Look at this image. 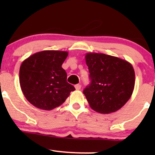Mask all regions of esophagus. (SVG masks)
Here are the masks:
<instances>
[{
	"label": "esophagus",
	"instance_id": "34e87169",
	"mask_svg": "<svg viewBox=\"0 0 155 155\" xmlns=\"http://www.w3.org/2000/svg\"><path fill=\"white\" fill-rule=\"evenodd\" d=\"M75 88H76V90H80V89H81V85H79V84H78V85H75Z\"/></svg>",
	"mask_w": 155,
	"mask_h": 155
}]
</instances>
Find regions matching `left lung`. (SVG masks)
I'll return each instance as SVG.
<instances>
[{
  "label": "left lung",
  "mask_w": 155,
  "mask_h": 155,
  "mask_svg": "<svg viewBox=\"0 0 155 155\" xmlns=\"http://www.w3.org/2000/svg\"><path fill=\"white\" fill-rule=\"evenodd\" d=\"M91 84L84 90L90 107L101 114L121 109L132 95L135 85V72L125 60L103 54H85Z\"/></svg>",
  "instance_id": "obj_1"
}]
</instances>
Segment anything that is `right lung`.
I'll list each match as a JSON object with an SVG mask.
<instances>
[{
	"label": "right lung",
	"instance_id": "add662e5",
	"mask_svg": "<svg viewBox=\"0 0 155 155\" xmlns=\"http://www.w3.org/2000/svg\"><path fill=\"white\" fill-rule=\"evenodd\" d=\"M68 51L45 50L26 58L19 70L22 93L33 106L51 110L61 105L75 87L67 82V73L61 68Z\"/></svg>",
	"mask_w": 155,
	"mask_h": 155
}]
</instances>
